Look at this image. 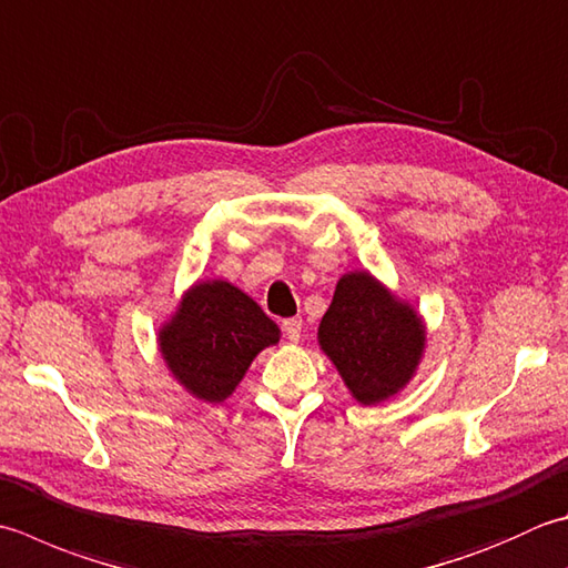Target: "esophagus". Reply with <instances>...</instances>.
Instances as JSON below:
<instances>
[{
	"mask_svg": "<svg viewBox=\"0 0 568 568\" xmlns=\"http://www.w3.org/2000/svg\"><path fill=\"white\" fill-rule=\"evenodd\" d=\"M283 332H285L287 339L297 342V339H300V332H303V320H300V317L283 320Z\"/></svg>",
	"mask_w": 568,
	"mask_h": 568,
	"instance_id": "34e87169",
	"label": "esophagus"
}]
</instances>
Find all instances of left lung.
Here are the masks:
<instances>
[{
  "mask_svg": "<svg viewBox=\"0 0 568 568\" xmlns=\"http://www.w3.org/2000/svg\"><path fill=\"white\" fill-rule=\"evenodd\" d=\"M317 342L349 394L362 406H376L416 376L426 349V325L379 277L352 271L339 277L320 320Z\"/></svg>",
  "mask_w": 568,
  "mask_h": 568,
  "instance_id": "8db88e82",
  "label": "left lung"
}]
</instances>
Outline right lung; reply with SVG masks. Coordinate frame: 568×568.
<instances>
[{
  "label": "right lung",
  "instance_id": "right-lung-1",
  "mask_svg": "<svg viewBox=\"0 0 568 568\" xmlns=\"http://www.w3.org/2000/svg\"><path fill=\"white\" fill-rule=\"evenodd\" d=\"M277 342L275 322L229 281L194 283L158 335L160 354L176 384L206 404L226 402L251 362Z\"/></svg>",
  "mask_w": 568,
  "mask_h": 568
}]
</instances>
